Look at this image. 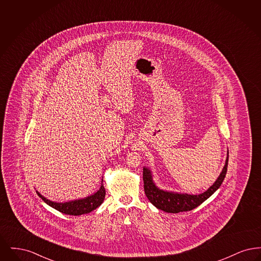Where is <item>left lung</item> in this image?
Returning a JSON list of instances; mask_svg holds the SVG:
<instances>
[{
	"label": "left lung",
	"mask_w": 261,
	"mask_h": 261,
	"mask_svg": "<svg viewBox=\"0 0 261 261\" xmlns=\"http://www.w3.org/2000/svg\"><path fill=\"white\" fill-rule=\"evenodd\" d=\"M229 159V150H227V158L225 161L222 171L216 179V181L211 185L205 192L199 195H190L187 193H178L172 191H165L160 189L153 181L152 172L149 167L144 166L143 168V180L145 194L149 201L159 210L168 213H178L182 211H189L196 208L201 204L204 200L208 199L221 186L224 178L227 172Z\"/></svg>",
	"instance_id": "8db88e82"
}]
</instances>
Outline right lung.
<instances>
[{
    "label": "right lung",
    "mask_w": 261,
    "mask_h": 261,
    "mask_svg": "<svg viewBox=\"0 0 261 261\" xmlns=\"http://www.w3.org/2000/svg\"><path fill=\"white\" fill-rule=\"evenodd\" d=\"M36 192L38 196L53 208L64 214L75 215V216L86 214V213H90L91 211H95L103 202L105 197H106V190L102 185V179H101L99 190L96 193L83 199H73V200H68L64 202H57L45 198L38 191Z\"/></svg>",
    "instance_id": "right-lung-1"
}]
</instances>
